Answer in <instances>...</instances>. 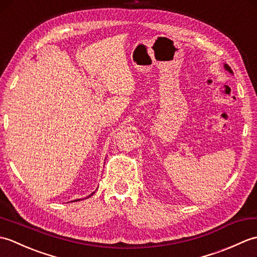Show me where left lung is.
<instances>
[{
  "instance_id": "1",
  "label": "left lung",
  "mask_w": 257,
  "mask_h": 257,
  "mask_svg": "<svg viewBox=\"0 0 257 257\" xmlns=\"http://www.w3.org/2000/svg\"><path fill=\"white\" fill-rule=\"evenodd\" d=\"M224 68L227 70V72H230L231 74H233V72H232V69H231V67L230 66H228V65L227 64H224Z\"/></svg>"
}]
</instances>
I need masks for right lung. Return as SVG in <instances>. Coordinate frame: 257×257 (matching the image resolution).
<instances>
[{"instance_id":"obj_1","label":"right lung","mask_w":257,"mask_h":257,"mask_svg":"<svg viewBox=\"0 0 257 257\" xmlns=\"http://www.w3.org/2000/svg\"><path fill=\"white\" fill-rule=\"evenodd\" d=\"M94 193H95V192H92V193H91L90 195H88V196H87V198H90V196H91L92 194H94ZM87 198H86V199H87ZM75 201H79V200H75Z\"/></svg>"}]
</instances>
